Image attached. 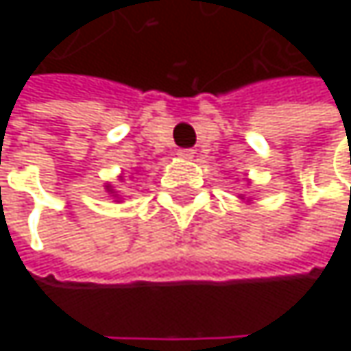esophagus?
Returning <instances> with one entry per match:
<instances>
[{
  "label": "esophagus",
  "mask_w": 351,
  "mask_h": 351,
  "mask_svg": "<svg viewBox=\"0 0 351 351\" xmlns=\"http://www.w3.org/2000/svg\"><path fill=\"white\" fill-rule=\"evenodd\" d=\"M176 154H178V158H182V160H191V158L195 156V150H191V148H184V150H178Z\"/></svg>",
  "instance_id": "1"
}]
</instances>
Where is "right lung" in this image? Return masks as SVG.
<instances>
[{"mask_svg":"<svg viewBox=\"0 0 351 351\" xmlns=\"http://www.w3.org/2000/svg\"><path fill=\"white\" fill-rule=\"evenodd\" d=\"M107 191H109V193H113V189H111V186H107Z\"/></svg>","mask_w":351,"mask_h":351,"instance_id":"1","label":"right lung"}]
</instances>
